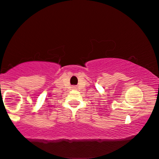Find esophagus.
<instances>
[{
	"label": "esophagus",
	"mask_w": 159,
	"mask_h": 159,
	"mask_svg": "<svg viewBox=\"0 0 159 159\" xmlns=\"http://www.w3.org/2000/svg\"><path fill=\"white\" fill-rule=\"evenodd\" d=\"M73 88H74V89H76V86H74V87H73Z\"/></svg>",
	"instance_id": "esophagus-1"
}]
</instances>
